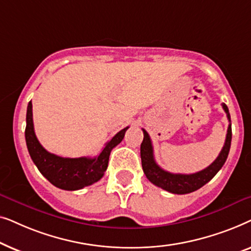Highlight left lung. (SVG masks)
<instances>
[{
  "label": "left lung",
  "mask_w": 251,
  "mask_h": 251,
  "mask_svg": "<svg viewBox=\"0 0 251 251\" xmlns=\"http://www.w3.org/2000/svg\"><path fill=\"white\" fill-rule=\"evenodd\" d=\"M222 106L224 108L226 115H227L228 121L231 122V116H229L227 106L225 104H222ZM143 132L144 139L142 145H140V157H142L144 174L146 175L147 179L151 183L174 194L191 193V192L199 190V188H201L203 185L207 184L208 181H210L215 175L224 166L225 161L227 159L232 140V125L229 123L224 146H223L217 159L210 166L195 174H171L169 171L163 170L162 168L157 166L155 160H154L152 140H151L149 133H147L145 129H143Z\"/></svg>",
  "instance_id": "obj_1"
}]
</instances>
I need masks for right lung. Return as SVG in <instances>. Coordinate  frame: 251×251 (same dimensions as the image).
<instances>
[{
	"mask_svg": "<svg viewBox=\"0 0 251 251\" xmlns=\"http://www.w3.org/2000/svg\"><path fill=\"white\" fill-rule=\"evenodd\" d=\"M128 128L129 126L122 129L109 142L106 143L98 156L75 159L61 157L48 152L37 140L33 125L32 101H29L27 106L25 138L29 155L40 173L58 188L76 191L92 185L104 176L108 166L111 151L122 142Z\"/></svg>",
	"mask_w": 251,
	"mask_h": 251,
	"instance_id": "1",
	"label": "right lung"
}]
</instances>
